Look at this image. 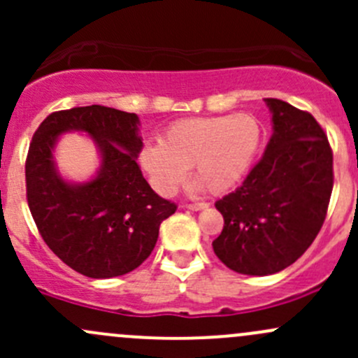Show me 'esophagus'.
I'll return each mask as SVG.
<instances>
[{
  "label": "esophagus",
  "mask_w": 358,
  "mask_h": 358,
  "mask_svg": "<svg viewBox=\"0 0 358 358\" xmlns=\"http://www.w3.org/2000/svg\"><path fill=\"white\" fill-rule=\"evenodd\" d=\"M208 208V202H194V204H189V209L192 211H201V209Z\"/></svg>",
  "instance_id": "34e87169"
}]
</instances>
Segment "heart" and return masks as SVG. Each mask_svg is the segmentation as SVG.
Listing matches in <instances>:
<instances>
[{
  "instance_id": "obj_1",
  "label": "heart",
  "mask_w": 358,
  "mask_h": 358,
  "mask_svg": "<svg viewBox=\"0 0 358 358\" xmlns=\"http://www.w3.org/2000/svg\"><path fill=\"white\" fill-rule=\"evenodd\" d=\"M258 117L248 112L182 119L169 126L159 145L140 152V164L161 196H171L194 169L197 187L223 194L248 175L262 143Z\"/></svg>"
}]
</instances>
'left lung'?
I'll list each match as a JSON object with an SVG mask.
<instances>
[{
  "mask_svg": "<svg viewBox=\"0 0 358 358\" xmlns=\"http://www.w3.org/2000/svg\"><path fill=\"white\" fill-rule=\"evenodd\" d=\"M272 136L243 185L216 201L225 225L215 255L244 275L292 265L317 237L333 192V150L312 114L265 99Z\"/></svg>",
  "mask_w": 358,
  "mask_h": 358,
  "instance_id": "1",
  "label": "left lung"
}]
</instances>
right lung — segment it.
I'll return each instance as SVG.
<instances>
[{"label": "right lung", "mask_w": 358, "mask_h": 358, "mask_svg": "<svg viewBox=\"0 0 358 358\" xmlns=\"http://www.w3.org/2000/svg\"><path fill=\"white\" fill-rule=\"evenodd\" d=\"M140 119L103 106L50 114L32 136L25 161L31 215L48 248L76 272L92 279L124 275L152 252L162 220L176 211L159 197L136 164L142 150ZM81 131L101 156L86 182H69L52 152L59 136Z\"/></svg>", "instance_id": "1"}]
</instances>
